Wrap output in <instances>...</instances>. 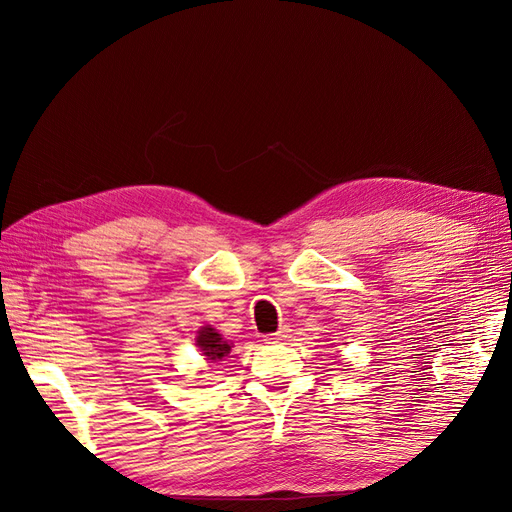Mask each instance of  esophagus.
<instances>
[{
	"instance_id": "1",
	"label": "esophagus",
	"mask_w": 512,
	"mask_h": 512,
	"mask_svg": "<svg viewBox=\"0 0 512 512\" xmlns=\"http://www.w3.org/2000/svg\"><path fill=\"white\" fill-rule=\"evenodd\" d=\"M288 332H290L288 328H280V330H278L276 334H272V336H267L265 340H267V342H270V344H276V342H284V340L288 338Z\"/></svg>"
}]
</instances>
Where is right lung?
<instances>
[{"label":"right lung","mask_w":512,"mask_h":512,"mask_svg":"<svg viewBox=\"0 0 512 512\" xmlns=\"http://www.w3.org/2000/svg\"><path fill=\"white\" fill-rule=\"evenodd\" d=\"M197 346L207 361H222L224 357H228L232 348L230 342H226L222 334L211 326H203L197 332Z\"/></svg>","instance_id":"add662e5"}]
</instances>
